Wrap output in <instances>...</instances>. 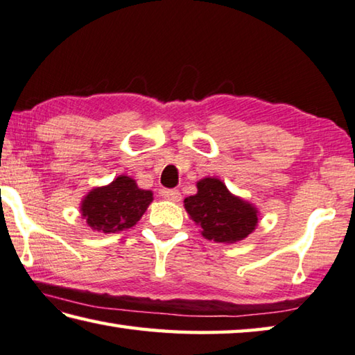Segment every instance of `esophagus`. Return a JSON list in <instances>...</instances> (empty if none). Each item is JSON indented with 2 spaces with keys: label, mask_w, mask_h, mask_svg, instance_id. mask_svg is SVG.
I'll return each mask as SVG.
<instances>
[{
  "label": "esophagus",
  "mask_w": 355,
  "mask_h": 355,
  "mask_svg": "<svg viewBox=\"0 0 355 355\" xmlns=\"http://www.w3.org/2000/svg\"><path fill=\"white\" fill-rule=\"evenodd\" d=\"M163 196L166 198L172 200V202H180V200H182V194H180V192L175 191V189H164L163 191Z\"/></svg>",
  "instance_id": "34e87169"
}]
</instances>
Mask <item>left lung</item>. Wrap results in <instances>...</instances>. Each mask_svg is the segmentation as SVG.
<instances>
[{"instance_id":"left-lung-1","label":"left lung","mask_w":355,"mask_h":355,"mask_svg":"<svg viewBox=\"0 0 355 355\" xmlns=\"http://www.w3.org/2000/svg\"><path fill=\"white\" fill-rule=\"evenodd\" d=\"M184 208L208 241L234 243L253 233L257 225V208L231 194L218 178L200 180L197 194L184 198Z\"/></svg>"}]
</instances>
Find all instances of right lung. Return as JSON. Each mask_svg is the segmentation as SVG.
Returning a JSON list of instances; mask_svg holds the SVG:
<instances>
[{"mask_svg":"<svg viewBox=\"0 0 355 355\" xmlns=\"http://www.w3.org/2000/svg\"><path fill=\"white\" fill-rule=\"evenodd\" d=\"M152 200V191L139 189L133 178L119 175L110 184L89 191L80 212L89 228L110 234L137 225Z\"/></svg>","mask_w":355,"mask_h":355,"instance_id":"1","label":"right lung"}]
</instances>
